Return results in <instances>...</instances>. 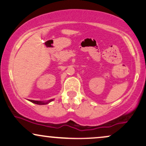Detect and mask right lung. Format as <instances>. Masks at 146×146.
<instances>
[{"label":"right lung","instance_id":"obj_1","mask_svg":"<svg viewBox=\"0 0 146 146\" xmlns=\"http://www.w3.org/2000/svg\"><path fill=\"white\" fill-rule=\"evenodd\" d=\"M53 100H51L48 101V102H40V101H35V100H29V101L32 102V103L38 104V105H45V104H47L49 103V102H52Z\"/></svg>","mask_w":146,"mask_h":146}]
</instances>
